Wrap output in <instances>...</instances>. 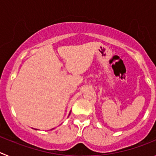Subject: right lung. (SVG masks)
<instances>
[{"instance_id": "obj_1", "label": "right lung", "mask_w": 156, "mask_h": 156, "mask_svg": "<svg viewBox=\"0 0 156 156\" xmlns=\"http://www.w3.org/2000/svg\"><path fill=\"white\" fill-rule=\"evenodd\" d=\"M69 114H70V113H69Z\"/></svg>"}]
</instances>
